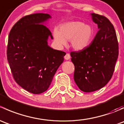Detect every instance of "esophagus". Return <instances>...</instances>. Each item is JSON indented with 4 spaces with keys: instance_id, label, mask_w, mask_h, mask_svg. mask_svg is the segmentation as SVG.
Here are the masks:
<instances>
[{
    "instance_id": "obj_1",
    "label": "esophagus",
    "mask_w": 124,
    "mask_h": 124,
    "mask_svg": "<svg viewBox=\"0 0 124 124\" xmlns=\"http://www.w3.org/2000/svg\"><path fill=\"white\" fill-rule=\"evenodd\" d=\"M64 59L65 60H69L70 59V54H68V53H67V54H66V55L65 56H64Z\"/></svg>"
}]
</instances>
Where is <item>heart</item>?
<instances>
[{
  "label": "heart",
  "mask_w": 124,
  "mask_h": 124,
  "mask_svg": "<svg viewBox=\"0 0 124 124\" xmlns=\"http://www.w3.org/2000/svg\"><path fill=\"white\" fill-rule=\"evenodd\" d=\"M93 33L94 30L91 24L79 21H72L62 24L59 30L55 28L53 37L58 46H65L67 40H70L71 47L75 50L80 51L88 47Z\"/></svg>",
  "instance_id": "heart-1"
}]
</instances>
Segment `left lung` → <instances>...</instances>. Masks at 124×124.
<instances>
[{
    "mask_svg": "<svg viewBox=\"0 0 124 124\" xmlns=\"http://www.w3.org/2000/svg\"><path fill=\"white\" fill-rule=\"evenodd\" d=\"M98 31L84 50L71 52L75 67L74 79L81 91L91 92L106 86L113 75L119 50L115 30L106 17L91 14Z\"/></svg>",
    "mask_w": 124,
    "mask_h": 124,
    "instance_id": "1",
    "label": "left lung"
}]
</instances>
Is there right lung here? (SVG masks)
I'll use <instances>...</instances> for the list:
<instances>
[{"label":"right lung","instance_id":"obj_1","mask_svg":"<svg viewBox=\"0 0 124 124\" xmlns=\"http://www.w3.org/2000/svg\"><path fill=\"white\" fill-rule=\"evenodd\" d=\"M48 14L26 16L14 24L9 32L7 59L15 81L24 89L39 94L48 89L66 53L48 45L53 39L44 24Z\"/></svg>","mask_w":124,"mask_h":124}]
</instances>
